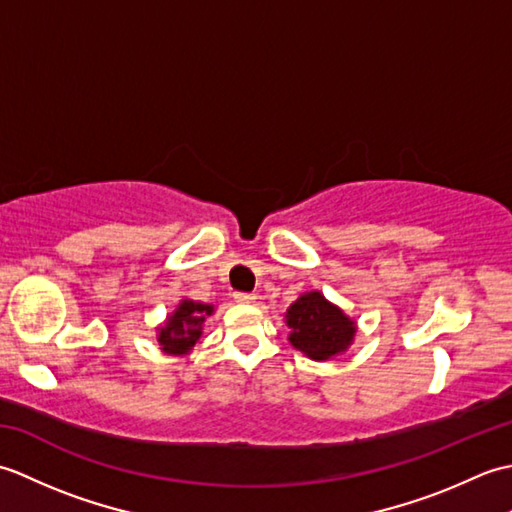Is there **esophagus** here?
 Instances as JSON below:
<instances>
[{
	"label": "esophagus",
	"mask_w": 512,
	"mask_h": 512,
	"mask_svg": "<svg viewBox=\"0 0 512 512\" xmlns=\"http://www.w3.org/2000/svg\"><path fill=\"white\" fill-rule=\"evenodd\" d=\"M233 299H235L237 303H255L257 297L253 295V292H235Z\"/></svg>",
	"instance_id": "1"
}]
</instances>
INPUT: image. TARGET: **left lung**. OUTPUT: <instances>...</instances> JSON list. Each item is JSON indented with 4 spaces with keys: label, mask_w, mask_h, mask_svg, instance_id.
Returning a JSON list of instances; mask_svg holds the SVG:
<instances>
[{
    "label": "left lung",
    "mask_w": 512,
    "mask_h": 512,
    "mask_svg": "<svg viewBox=\"0 0 512 512\" xmlns=\"http://www.w3.org/2000/svg\"><path fill=\"white\" fill-rule=\"evenodd\" d=\"M290 343L314 361H328L347 350L354 339V323L321 292H306L286 312Z\"/></svg>",
    "instance_id": "8db88e82"
}]
</instances>
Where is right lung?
<instances>
[{
	"mask_svg": "<svg viewBox=\"0 0 512 512\" xmlns=\"http://www.w3.org/2000/svg\"><path fill=\"white\" fill-rule=\"evenodd\" d=\"M213 312V306L195 301H182L169 317L165 328H160L158 343L167 354H187L202 334V323Z\"/></svg>",
	"mask_w": 512,
	"mask_h": 512,
	"instance_id": "1",
	"label": "right lung"
}]
</instances>
